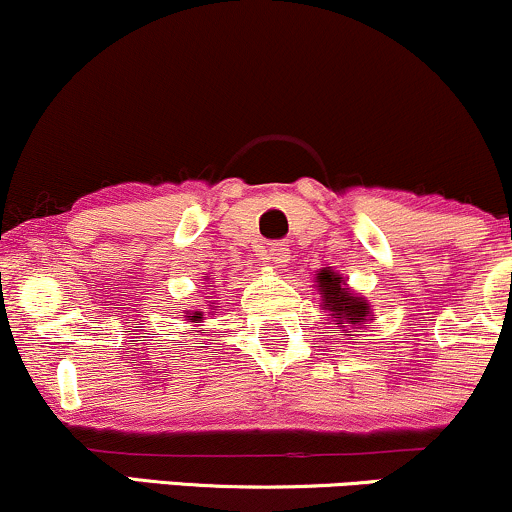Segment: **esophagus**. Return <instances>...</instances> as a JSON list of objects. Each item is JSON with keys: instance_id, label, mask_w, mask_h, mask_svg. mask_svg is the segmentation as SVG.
<instances>
[{"instance_id": "1", "label": "esophagus", "mask_w": 512, "mask_h": 512, "mask_svg": "<svg viewBox=\"0 0 512 512\" xmlns=\"http://www.w3.org/2000/svg\"><path fill=\"white\" fill-rule=\"evenodd\" d=\"M291 252H289V245L284 243H267V248H264V260H269L272 264H276V267H284L286 262H289Z\"/></svg>"}]
</instances>
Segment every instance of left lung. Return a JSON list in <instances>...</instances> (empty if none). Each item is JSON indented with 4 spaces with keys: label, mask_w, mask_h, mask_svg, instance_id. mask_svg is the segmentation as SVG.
<instances>
[{
    "label": "left lung",
    "mask_w": 512,
    "mask_h": 512,
    "mask_svg": "<svg viewBox=\"0 0 512 512\" xmlns=\"http://www.w3.org/2000/svg\"><path fill=\"white\" fill-rule=\"evenodd\" d=\"M317 284H320L322 301H325V310H330L332 315H337V325H366L368 317V303L361 301V298L354 296L344 289L342 276L330 272V269H322L320 276H317Z\"/></svg>",
    "instance_id": "obj_1"
}]
</instances>
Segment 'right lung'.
<instances>
[{"label":"right lung","mask_w":512,"mask_h":512,"mask_svg":"<svg viewBox=\"0 0 512 512\" xmlns=\"http://www.w3.org/2000/svg\"><path fill=\"white\" fill-rule=\"evenodd\" d=\"M197 317H202V313H192L190 320H197Z\"/></svg>","instance_id":"1"}]
</instances>
